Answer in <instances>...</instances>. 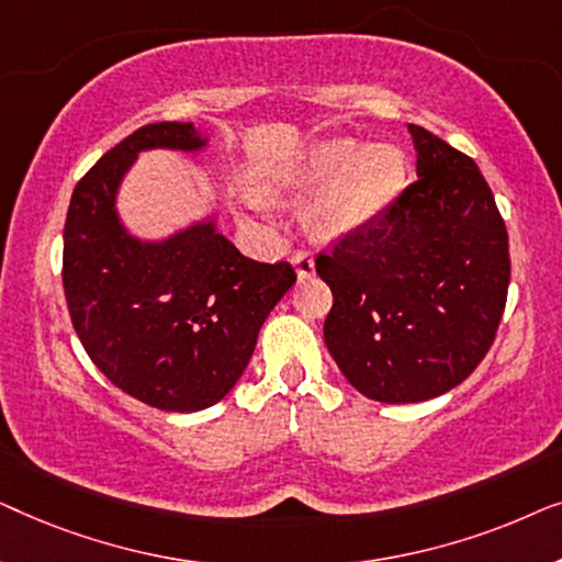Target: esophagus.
<instances>
[{"label": "esophagus", "instance_id": "1", "mask_svg": "<svg viewBox=\"0 0 562 562\" xmlns=\"http://www.w3.org/2000/svg\"><path fill=\"white\" fill-rule=\"evenodd\" d=\"M291 263H294L299 279H310L314 273V258L306 250H296L294 258H291Z\"/></svg>", "mask_w": 562, "mask_h": 562}]
</instances>
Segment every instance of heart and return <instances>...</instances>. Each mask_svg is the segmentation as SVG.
I'll return each instance as SVG.
<instances>
[{
  "mask_svg": "<svg viewBox=\"0 0 562 562\" xmlns=\"http://www.w3.org/2000/svg\"><path fill=\"white\" fill-rule=\"evenodd\" d=\"M406 179V160L394 145H363L333 137L306 148L294 164L260 179L268 194L286 189H317L306 206V225L314 235L345 237L381 217Z\"/></svg>",
  "mask_w": 562,
  "mask_h": 562,
  "instance_id": "1",
  "label": "heart"
}]
</instances>
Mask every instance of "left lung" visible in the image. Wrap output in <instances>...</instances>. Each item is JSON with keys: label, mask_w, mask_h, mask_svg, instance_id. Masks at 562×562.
<instances>
[{"label": "left lung", "mask_w": 562, "mask_h": 562, "mask_svg": "<svg viewBox=\"0 0 562 562\" xmlns=\"http://www.w3.org/2000/svg\"><path fill=\"white\" fill-rule=\"evenodd\" d=\"M409 135L419 179L314 260L333 289L327 350L383 404L463 383L494 345L512 276L509 235L473 158L419 125Z\"/></svg>", "instance_id": "1"}]
</instances>
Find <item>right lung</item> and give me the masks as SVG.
I'll return each mask as SVG.
<instances>
[{"label":"right lung","mask_w":562,"mask_h":562,"mask_svg":"<svg viewBox=\"0 0 562 562\" xmlns=\"http://www.w3.org/2000/svg\"><path fill=\"white\" fill-rule=\"evenodd\" d=\"M191 122H153L76 183L64 227V291L83 350L114 386L164 412H202L229 394L296 273L245 258L214 220L143 243L114 210L137 153L199 150Z\"/></svg>","instance_id":"right-lung-1"}]
</instances>
